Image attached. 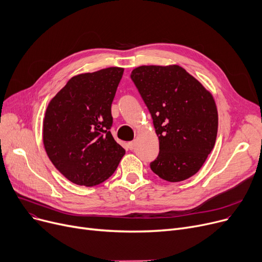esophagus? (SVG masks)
I'll list each match as a JSON object with an SVG mask.
<instances>
[{
	"label": "esophagus",
	"instance_id": "34e87169",
	"mask_svg": "<svg viewBox=\"0 0 262 262\" xmlns=\"http://www.w3.org/2000/svg\"><path fill=\"white\" fill-rule=\"evenodd\" d=\"M128 148L130 149V150H133V149L135 148V142H129L128 143Z\"/></svg>",
	"mask_w": 262,
	"mask_h": 262
}]
</instances>
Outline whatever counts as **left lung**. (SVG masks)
I'll list each match as a JSON object with an SVG mask.
<instances>
[{
    "label": "left lung",
    "instance_id": "left-lung-1",
    "mask_svg": "<svg viewBox=\"0 0 262 262\" xmlns=\"http://www.w3.org/2000/svg\"><path fill=\"white\" fill-rule=\"evenodd\" d=\"M150 113L160 151L151 170L169 182L188 179L201 169L217 134L214 99L177 65L141 66L131 72Z\"/></svg>",
    "mask_w": 262,
    "mask_h": 262
}]
</instances>
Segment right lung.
<instances>
[{
    "instance_id": "1",
    "label": "right lung",
    "mask_w": 262,
    "mask_h": 262,
    "mask_svg": "<svg viewBox=\"0 0 262 262\" xmlns=\"http://www.w3.org/2000/svg\"><path fill=\"white\" fill-rule=\"evenodd\" d=\"M123 69L110 67L71 78L49 103L43 145L56 169L78 185L102 183L126 150L111 133L112 102Z\"/></svg>"
}]
</instances>
